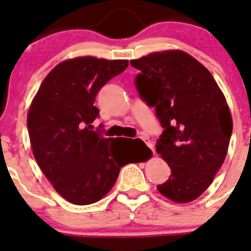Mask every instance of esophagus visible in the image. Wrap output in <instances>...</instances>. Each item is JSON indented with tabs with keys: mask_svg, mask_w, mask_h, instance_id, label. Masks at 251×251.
<instances>
[{
	"mask_svg": "<svg viewBox=\"0 0 251 251\" xmlns=\"http://www.w3.org/2000/svg\"><path fill=\"white\" fill-rule=\"evenodd\" d=\"M140 139H141V140H142V141H143V142H145V143H146V145H147V146H148V147H149V148H151V151H154V148H153V143H151V140H149V139H148V136H146V135H143V134H142V135H141V136H140Z\"/></svg>",
	"mask_w": 251,
	"mask_h": 251,
	"instance_id": "obj_1",
	"label": "esophagus"
}]
</instances>
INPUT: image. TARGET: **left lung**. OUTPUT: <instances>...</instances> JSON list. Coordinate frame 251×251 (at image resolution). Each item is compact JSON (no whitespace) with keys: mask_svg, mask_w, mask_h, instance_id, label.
Returning a JSON list of instances; mask_svg holds the SVG:
<instances>
[{"mask_svg":"<svg viewBox=\"0 0 251 251\" xmlns=\"http://www.w3.org/2000/svg\"><path fill=\"white\" fill-rule=\"evenodd\" d=\"M140 71L135 86L154 106L163 131L156 153L171 167L157 190L176 202L198 198L223 165L232 118L209 70L182 50H163L130 60Z\"/></svg>","mask_w":251,"mask_h":251,"instance_id":"obj_1","label":"left lung"}]
</instances>
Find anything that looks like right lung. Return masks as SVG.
Returning <instances> with one entry per match:
<instances>
[{
	"label": "right lung",
	"instance_id": "1",
	"mask_svg": "<svg viewBox=\"0 0 251 251\" xmlns=\"http://www.w3.org/2000/svg\"><path fill=\"white\" fill-rule=\"evenodd\" d=\"M126 67L128 60H65L46 75L30 104L27 126L36 162L54 190L72 204L100 201L123 166L146 160L129 159L125 137L106 139L91 130L100 114L94 105L98 91Z\"/></svg>",
	"mask_w": 251,
	"mask_h": 251
}]
</instances>
